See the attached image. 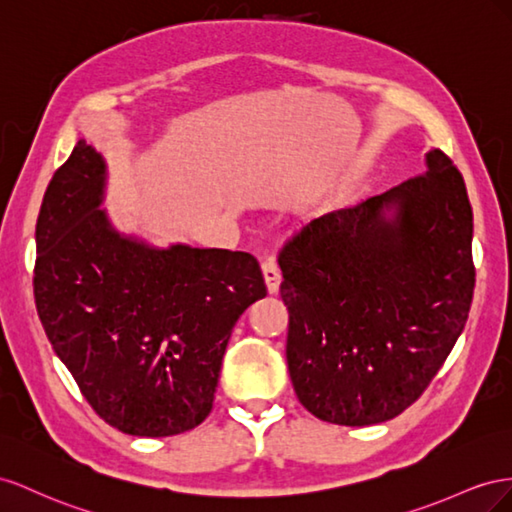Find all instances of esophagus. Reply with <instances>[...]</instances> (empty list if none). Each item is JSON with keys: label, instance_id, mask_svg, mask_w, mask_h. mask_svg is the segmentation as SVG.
<instances>
[{"label": "esophagus", "instance_id": "34e87169", "mask_svg": "<svg viewBox=\"0 0 512 512\" xmlns=\"http://www.w3.org/2000/svg\"><path fill=\"white\" fill-rule=\"evenodd\" d=\"M261 270H264V279H266V285H268V291L270 294H276L281 287V270L279 266H276V261L272 257H266L264 264H261Z\"/></svg>", "mask_w": 512, "mask_h": 512}]
</instances>
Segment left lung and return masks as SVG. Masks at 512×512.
I'll use <instances>...</instances> for the list:
<instances>
[{
	"mask_svg": "<svg viewBox=\"0 0 512 512\" xmlns=\"http://www.w3.org/2000/svg\"><path fill=\"white\" fill-rule=\"evenodd\" d=\"M472 231L461 171L431 150L427 171L285 242L287 367L306 410L367 427L427 390L470 313Z\"/></svg>",
	"mask_w": 512,
	"mask_h": 512,
	"instance_id": "left-lung-1",
	"label": "left lung"
}]
</instances>
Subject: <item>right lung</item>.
<instances>
[{
    "label": "right lung",
    "instance_id": "right-lung-1",
    "mask_svg": "<svg viewBox=\"0 0 512 512\" xmlns=\"http://www.w3.org/2000/svg\"><path fill=\"white\" fill-rule=\"evenodd\" d=\"M107 165L79 139L36 223V311L92 410L122 433L167 437L212 412L240 315L268 294L251 253L122 236L100 210Z\"/></svg>",
    "mask_w": 512,
    "mask_h": 512
}]
</instances>
